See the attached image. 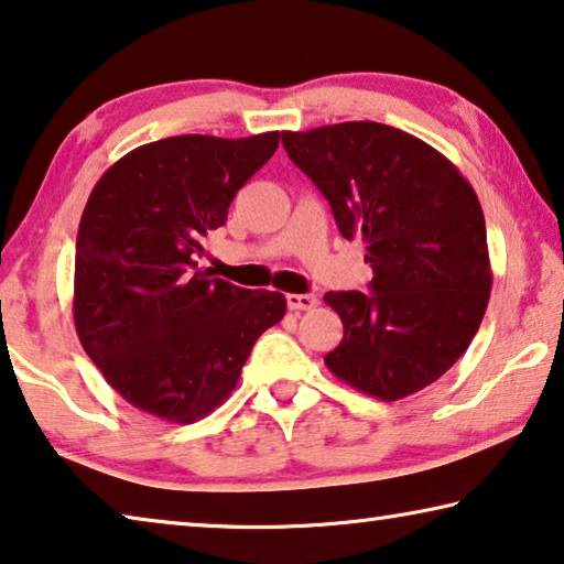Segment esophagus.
<instances>
[{"label": "esophagus", "mask_w": 564, "mask_h": 564, "mask_svg": "<svg viewBox=\"0 0 564 564\" xmlns=\"http://www.w3.org/2000/svg\"><path fill=\"white\" fill-rule=\"evenodd\" d=\"M288 307L290 310H312L317 307L315 294H288Z\"/></svg>", "instance_id": "34e87169"}]
</instances>
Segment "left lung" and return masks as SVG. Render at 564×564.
<instances>
[{"mask_svg":"<svg viewBox=\"0 0 564 564\" xmlns=\"http://www.w3.org/2000/svg\"><path fill=\"white\" fill-rule=\"evenodd\" d=\"M282 144L372 267V292L325 294L345 325L329 372L384 402L424 390L465 355L490 302L473 184L435 147L380 122L284 132Z\"/></svg>","mask_w":564,"mask_h":564,"instance_id":"left-lung-1","label":"left lung"}]
</instances>
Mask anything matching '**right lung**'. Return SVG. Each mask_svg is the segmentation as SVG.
<instances>
[{
    "label": "right lung",
    "mask_w": 564,
    "mask_h": 564,
    "mask_svg": "<svg viewBox=\"0 0 564 564\" xmlns=\"http://www.w3.org/2000/svg\"><path fill=\"white\" fill-rule=\"evenodd\" d=\"M276 144L280 132L167 137L124 154L91 189L74 254V327L132 408L174 424L202 420L288 312L284 294L242 290L195 262Z\"/></svg>",
    "instance_id": "1"
}]
</instances>
